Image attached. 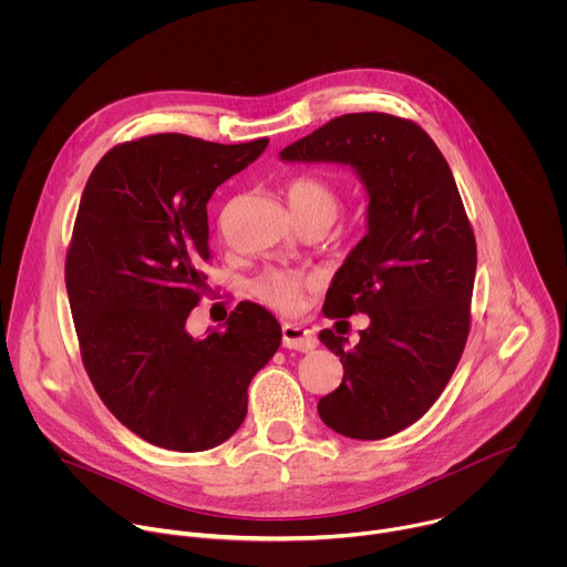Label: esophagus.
I'll list each match as a JSON object with an SVG mask.
<instances>
[{
	"mask_svg": "<svg viewBox=\"0 0 567 567\" xmlns=\"http://www.w3.org/2000/svg\"><path fill=\"white\" fill-rule=\"evenodd\" d=\"M282 346L298 352H309L316 348V337L311 330H305L293 322H285L282 326Z\"/></svg>",
	"mask_w": 567,
	"mask_h": 567,
	"instance_id": "34e87169",
	"label": "esophagus"
}]
</instances>
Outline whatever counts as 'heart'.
Here are the masks:
<instances>
[{"label":"heart","mask_w":567,"mask_h":567,"mask_svg":"<svg viewBox=\"0 0 567 567\" xmlns=\"http://www.w3.org/2000/svg\"><path fill=\"white\" fill-rule=\"evenodd\" d=\"M287 202L296 219H326L330 224L341 206L339 190L318 175H300L291 179L287 186ZM307 285L309 280L302 274L267 271L254 282V293L280 311H291Z\"/></svg>","instance_id":"1"}]
</instances>
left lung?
Instances as JSON below:
<instances>
[{
  "label": "left lung",
  "instance_id": "1",
  "mask_svg": "<svg viewBox=\"0 0 567 567\" xmlns=\"http://www.w3.org/2000/svg\"><path fill=\"white\" fill-rule=\"evenodd\" d=\"M287 164L350 166L368 193V233L332 278L322 309L370 316L354 348L318 339L343 363L318 415L352 440L415 424L446 388L468 337L475 237L453 173L413 121L346 114L280 152Z\"/></svg>",
  "mask_w": 567,
  "mask_h": 567
}]
</instances>
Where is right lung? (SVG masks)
<instances>
[{"label": "right lung", "instance_id": "1", "mask_svg": "<svg viewBox=\"0 0 567 567\" xmlns=\"http://www.w3.org/2000/svg\"><path fill=\"white\" fill-rule=\"evenodd\" d=\"M154 134L112 147L80 199L64 282L85 370L112 415L179 453L226 442L247 417V390L282 341L280 322L239 302L224 330L190 337L206 291V204L265 152Z\"/></svg>", "mask_w": 567, "mask_h": 567}]
</instances>
